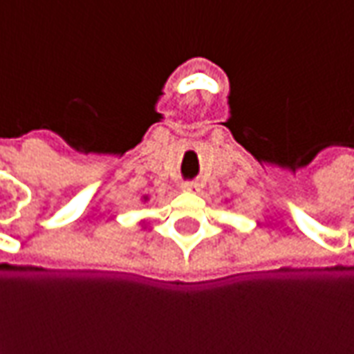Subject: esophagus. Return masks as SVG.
<instances>
[{"instance_id":"1","label":"esophagus","mask_w":354,"mask_h":354,"mask_svg":"<svg viewBox=\"0 0 354 354\" xmlns=\"http://www.w3.org/2000/svg\"><path fill=\"white\" fill-rule=\"evenodd\" d=\"M183 190H185V192H192V194H196V192L200 190V187H198V183H196V180H185V183H183Z\"/></svg>"}]
</instances>
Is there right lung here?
I'll use <instances>...</instances> for the list:
<instances>
[{
  "mask_svg": "<svg viewBox=\"0 0 354 354\" xmlns=\"http://www.w3.org/2000/svg\"><path fill=\"white\" fill-rule=\"evenodd\" d=\"M143 200H145V202H147V200H149V198H147V196H145V198H143Z\"/></svg>",
  "mask_w": 354,
  "mask_h": 354,
  "instance_id": "add662e5",
  "label": "right lung"
}]
</instances>
